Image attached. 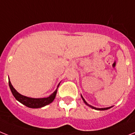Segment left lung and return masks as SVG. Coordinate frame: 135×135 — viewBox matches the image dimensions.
I'll return each instance as SVG.
<instances>
[{
	"mask_svg": "<svg viewBox=\"0 0 135 135\" xmlns=\"http://www.w3.org/2000/svg\"><path fill=\"white\" fill-rule=\"evenodd\" d=\"M81 97H82V99H83V100H84V103H85V104H86V105H88V106H90V107H91V108H93V109L99 110H107V109H109V108H110V107H108V108H95V107H93V106H90V105H89V104H87V103H86V101H85V99H84V98H83V97H82V96H81Z\"/></svg>",
	"mask_w": 135,
	"mask_h": 135,
	"instance_id": "left-lung-1",
	"label": "left lung"
}]
</instances>
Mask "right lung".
<instances>
[{
	"instance_id": "obj_1",
	"label": "right lung",
	"mask_w": 135,
	"mask_h": 135,
	"mask_svg": "<svg viewBox=\"0 0 135 135\" xmlns=\"http://www.w3.org/2000/svg\"><path fill=\"white\" fill-rule=\"evenodd\" d=\"M9 88L11 89V91H12L13 95L14 96V97L17 100L20 102V103H22L24 105H25L27 107L32 108H41V107H43V106L48 105L50 103H51L55 99L57 90V89H56L55 90V92L48 97H45V98H31V97H25V96H23L22 95H20V93H18L15 90V89L13 88L10 81H9Z\"/></svg>"
}]
</instances>
